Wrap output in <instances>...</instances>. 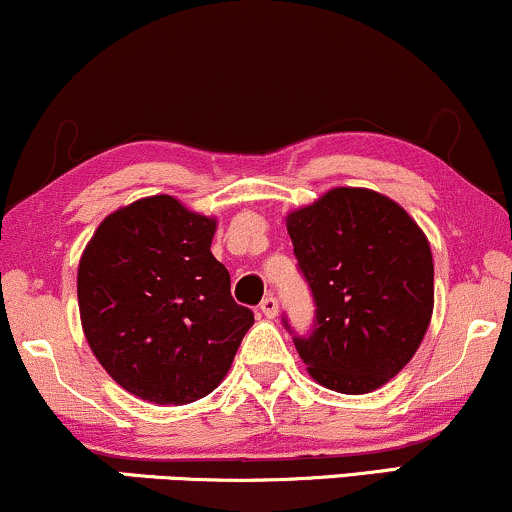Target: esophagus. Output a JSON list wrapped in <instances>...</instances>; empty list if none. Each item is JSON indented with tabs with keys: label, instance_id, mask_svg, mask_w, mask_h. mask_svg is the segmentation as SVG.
Returning a JSON list of instances; mask_svg holds the SVG:
<instances>
[{
	"label": "esophagus",
	"instance_id": "1",
	"mask_svg": "<svg viewBox=\"0 0 512 512\" xmlns=\"http://www.w3.org/2000/svg\"><path fill=\"white\" fill-rule=\"evenodd\" d=\"M261 314L268 316V318H275L278 316V297H273V294H266L261 302Z\"/></svg>",
	"mask_w": 512,
	"mask_h": 512
}]
</instances>
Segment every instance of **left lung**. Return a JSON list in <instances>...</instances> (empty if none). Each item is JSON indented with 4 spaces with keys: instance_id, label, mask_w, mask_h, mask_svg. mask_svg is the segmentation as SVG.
<instances>
[{
    "instance_id": "1",
    "label": "left lung",
    "mask_w": 512,
    "mask_h": 512,
    "mask_svg": "<svg viewBox=\"0 0 512 512\" xmlns=\"http://www.w3.org/2000/svg\"><path fill=\"white\" fill-rule=\"evenodd\" d=\"M297 268L314 297L299 357L321 386L347 395L381 388L422 345L434 311V261L398 203L369 189H333L287 215Z\"/></svg>"
}]
</instances>
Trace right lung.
<instances>
[{
	"label": "right lung",
	"mask_w": 512,
	"mask_h": 512,
	"mask_svg": "<svg viewBox=\"0 0 512 512\" xmlns=\"http://www.w3.org/2000/svg\"><path fill=\"white\" fill-rule=\"evenodd\" d=\"M215 220L172 196L107 215L78 263V309L98 362L155 405L206 398L230 369L254 311L210 254Z\"/></svg>",
	"instance_id": "obj_1"
}]
</instances>
